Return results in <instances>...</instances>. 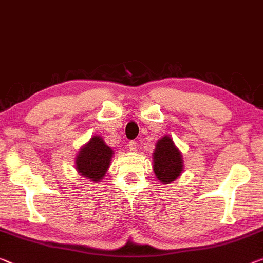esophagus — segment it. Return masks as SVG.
Wrapping results in <instances>:
<instances>
[{"label":"esophagus","mask_w":263,"mask_h":263,"mask_svg":"<svg viewBox=\"0 0 263 263\" xmlns=\"http://www.w3.org/2000/svg\"><path fill=\"white\" fill-rule=\"evenodd\" d=\"M128 148L130 149L132 152H136L137 151V144H136L135 141H130V142L128 143Z\"/></svg>","instance_id":"1"}]
</instances>
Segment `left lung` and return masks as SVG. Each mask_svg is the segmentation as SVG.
<instances>
[{"label":"left lung","mask_w":263,"mask_h":263,"mask_svg":"<svg viewBox=\"0 0 263 263\" xmlns=\"http://www.w3.org/2000/svg\"><path fill=\"white\" fill-rule=\"evenodd\" d=\"M183 157L180 149L169 135L157 141L153 153V169L155 176L162 184H169L179 179L183 171Z\"/></svg>","instance_id":"8db88e82"}]
</instances>
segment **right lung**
<instances>
[{"label": "right lung", "instance_id": "right-lung-1", "mask_svg": "<svg viewBox=\"0 0 263 263\" xmlns=\"http://www.w3.org/2000/svg\"><path fill=\"white\" fill-rule=\"evenodd\" d=\"M114 151L99 135L92 136L76 155L75 169L81 176L92 182H101L110 167Z\"/></svg>", "mask_w": 263, "mask_h": 263}]
</instances>
